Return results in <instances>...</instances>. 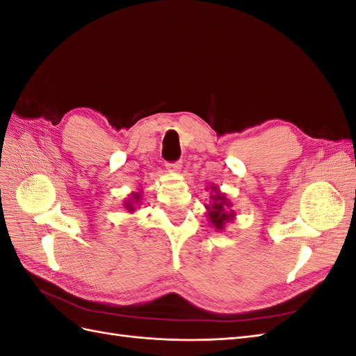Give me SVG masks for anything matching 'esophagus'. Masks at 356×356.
I'll return each instance as SVG.
<instances>
[{
    "instance_id": "34e87169",
    "label": "esophagus",
    "mask_w": 356,
    "mask_h": 356,
    "mask_svg": "<svg viewBox=\"0 0 356 356\" xmlns=\"http://www.w3.org/2000/svg\"><path fill=\"white\" fill-rule=\"evenodd\" d=\"M182 168V161H174V163H166V169L170 172H178Z\"/></svg>"
}]
</instances>
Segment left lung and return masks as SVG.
Masks as SVG:
<instances>
[{
  "mask_svg": "<svg viewBox=\"0 0 356 356\" xmlns=\"http://www.w3.org/2000/svg\"><path fill=\"white\" fill-rule=\"evenodd\" d=\"M211 190H215V195L211 196L212 203L209 204V207H207L209 221L212 222L215 229L222 230L224 225L233 220L234 211L230 209L232 203L227 200V197H225L224 193H221L217 187L215 188L211 187Z\"/></svg>",
  "mask_w": 356,
  "mask_h": 356,
  "instance_id": "8db88e82",
  "label": "left lung"
}]
</instances>
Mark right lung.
<instances>
[{"instance_id":"right-lung-1","label":"right lung","mask_w":356,"mask_h":356,"mask_svg":"<svg viewBox=\"0 0 356 356\" xmlns=\"http://www.w3.org/2000/svg\"><path fill=\"white\" fill-rule=\"evenodd\" d=\"M132 197H134V200H135V202H139V195H136V193H132ZM124 207L127 208V211H129V212H134V211H135V208H134V203H132V202H126Z\"/></svg>"}]
</instances>
